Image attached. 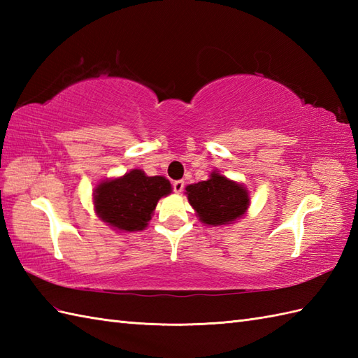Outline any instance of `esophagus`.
I'll return each mask as SVG.
<instances>
[{"instance_id":"esophagus-1","label":"esophagus","mask_w":358,"mask_h":358,"mask_svg":"<svg viewBox=\"0 0 358 358\" xmlns=\"http://www.w3.org/2000/svg\"><path fill=\"white\" fill-rule=\"evenodd\" d=\"M172 186H173V191L177 192V194H180L185 189V181L183 180H177V181H173Z\"/></svg>"}]
</instances>
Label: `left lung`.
<instances>
[{
    "instance_id": "left-lung-1",
    "label": "left lung",
    "mask_w": 358,
    "mask_h": 358,
    "mask_svg": "<svg viewBox=\"0 0 358 358\" xmlns=\"http://www.w3.org/2000/svg\"><path fill=\"white\" fill-rule=\"evenodd\" d=\"M187 201L201 223L208 226H231L245 217L250 196L245 183L212 171L206 181L186 186Z\"/></svg>"
}]
</instances>
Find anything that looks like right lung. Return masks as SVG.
<instances>
[{"mask_svg": "<svg viewBox=\"0 0 358 358\" xmlns=\"http://www.w3.org/2000/svg\"><path fill=\"white\" fill-rule=\"evenodd\" d=\"M171 192L172 185L166 177H149L141 169H132L95 186L94 210L115 232H140L148 227L158 200Z\"/></svg>", "mask_w": 358, "mask_h": 358, "instance_id": "add662e5", "label": "right lung"}]
</instances>
